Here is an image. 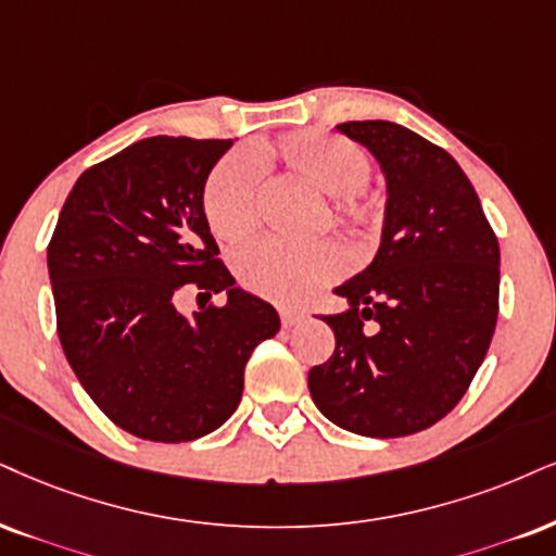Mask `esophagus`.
I'll return each instance as SVG.
<instances>
[{"label":"esophagus","mask_w":556,"mask_h":556,"mask_svg":"<svg viewBox=\"0 0 556 556\" xmlns=\"http://www.w3.org/2000/svg\"><path fill=\"white\" fill-rule=\"evenodd\" d=\"M278 314H280V325H283V327H293V325H299L301 319H304V312L293 309V306H280Z\"/></svg>","instance_id":"esophagus-1"}]
</instances>
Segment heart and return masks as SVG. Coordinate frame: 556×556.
Masks as SVG:
<instances>
[{
    "mask_svg": "<svg viewBox=\"0 0 556 556\" xmlns=\"http://www.w3.org/2000/svg\"><path fill=\"white\" fill-rule=\"evenodd\" d=\"M257 156L270 167L325 195L317 229L330 226L340 237L366 244L379 235L387 203L368 182L371 156L348 136L301 128L260 143ZM257 164L244 154H226L203 188V214L211 231L226 242H242L260 222ZM239 283L273 301H299L338 276L340 257L327 242L289 244L278 239L244 247L235 260Z\"/></svg>",
    "mask_w": 556,
    "mask_h": 556,
    "instance_id": "b5f03b06",
    "label": "heart"
}]
</instances>
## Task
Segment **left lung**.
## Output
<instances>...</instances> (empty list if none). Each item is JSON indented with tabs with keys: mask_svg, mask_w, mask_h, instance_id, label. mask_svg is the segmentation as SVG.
Returning a JSON list of instances; mask_svg holds the SVG:
<instances>
[{
	"mask_svg": "<svg viewBox=\"0 0 556 556\" xmlns=\"http://www.w3.org/2000/svg\"><path fill=\"white\" fill-rule=\"evenodd\" d=\"M387 175L374 263L321 317L334 353L309 371L319 413L351 433L400 438L430 428L467 394L495 332L500 247L454 156L392 121H348ZM366 324L372 325L368 331Z\"/></svg>",
	"mask_w": 556,
	"mask_h": 556,
	"instance_id": "1",
	"label": "left lung"
}]
</instances>
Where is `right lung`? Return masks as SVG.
Instances as JSON below:
<instances>
[{
  "instance_id": "1",
  "label": "right lung",
  "mask_w": 556,
  "mask_h": 556,
  "mask_svg": "<svg viewBox=\"0 0 556 556\" xmlns=\"http://www.w3.org/2000/svg\"><path fill=\"white\" fill-rule=\"evenodd\" d=\"M231 139L152 136L79 175L48 242L56 330L85 392L143 441H195L229 420L276 309L237 289L203 214ZM185 288L227 291L193 320Z\"/></svg>"
}]
</instances>
